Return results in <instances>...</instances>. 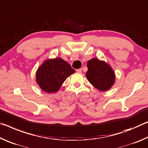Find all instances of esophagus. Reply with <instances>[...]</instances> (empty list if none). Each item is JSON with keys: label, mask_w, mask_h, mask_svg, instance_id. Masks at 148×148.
<instances>
[{"label": "esophagus", "mask_w": 148, "mask_h": 148, "mask_svg": "<svg viewBox=\"0 0 148 148\" xmlns=\"http://www.w3.org/2000/svg\"><path fill=\"white\" fill-rule=\"evenodd\" d=\"M77 73H82V69L80 68V69H77Z\"/></svg>", "instance_id": "esophagus-1"}]
</instances>
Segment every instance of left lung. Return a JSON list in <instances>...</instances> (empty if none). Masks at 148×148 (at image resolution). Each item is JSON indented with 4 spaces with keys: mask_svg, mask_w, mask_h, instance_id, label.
I'll return each instance as SVG.
<instances>
[{
    "mask_svg": "<svg viewBox=\"0 0 148 148\" xmlns=\"http://www.w3.org/2000/svg\"><path fill=\"white\" fill-rule=\"evenodd\" d=\"M88 71L86 77L90 83L98 90L106 92L115 82V74L110 64L98 58H92L87 62Z\"/></svg>",
    "mask_w": 148,
    "mask_h": 148,
    "instance_id": "1",
    "label": "left lung"
}]
</instances>
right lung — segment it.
<instances>
[{
    "mask_svg": "<svg viewBox=\"0 0 148 148\" xmlns=\"http://www.w3.org/2000/svg\"><path fill=\"white\" fill-rule=\"evenodd\" d=\"M75 71L61 58L47 59L36 72V82L43 91L56 92L66 79Z\"/></svg>",
    "mask_w": 148,
    "mask_h": 148,
    "instance_id": "right-lung-1",
    "label": "right lung"
}]
</instances>
